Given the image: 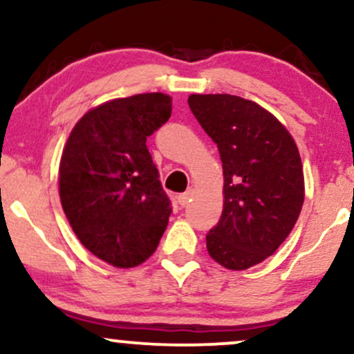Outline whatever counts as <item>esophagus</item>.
Instances as JSON below:
<instances>
[{"mask_svg":"<svg viewBox=\"0 0 354 354\" xmlns=\"http://www.w3.org/2000/svg\"><path fill=\"white\" fill-rule=\"evenodd\" d=\"M191 198H193V191H191V189H188L186 193H183V194H180V196H178V203H180L181 208H185V206L188 205V203L191 201Z\"/></svg>","mask_w":354,"mask_h":354,"instance_id":"esophagus-1","label":"esophagus"}]
</instances>
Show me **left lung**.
Returning <instances> with one entry per match:
<instances>
[{
    "instance_id": "1",
    "label": "left lung",
    "mask_w": 354,
    "mask_h": 354,
    "mask_svg": "<svg viewBox=\"0 0 354 354\" xmlns=\"http://www.w3.org/2000/svg\"><path fill=\"white\" fill-rule=\"evenodd\" d=\"M189 109L219 149L225 205L206 234L214 261L248 270L278 250L304 201L299 151L288 129L254 101L191 95Z\"/></svg>"
}]
</instances>
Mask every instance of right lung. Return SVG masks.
Segmentation results:
<instances>
[{
  "label": "right lung",
  "mask_w": 354,
  "mask_h": 354,
  "mask_svg": "<svg viewBox=\"0 0 354 354\" xmlns=\"http://www.w3.org/2000/svg\"><path fill=\"white\" fill-rule=\"evenodd\" d=\"M171 116V98L145 93L91 109L73 128L59 163V198L86 250L116 268L156 251L171 201L146 146Z\"/></svg>",
  "instance_id": "1"
}]
</instances>
